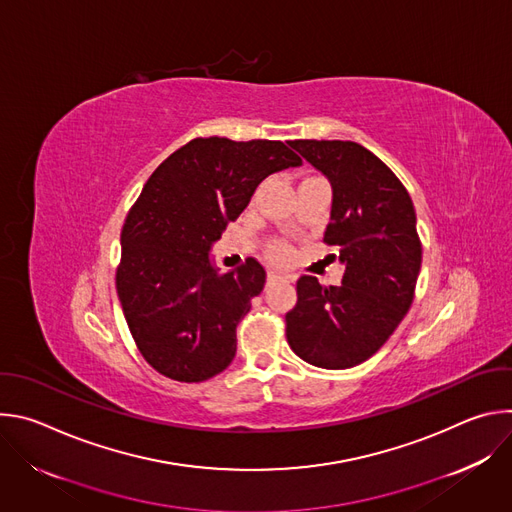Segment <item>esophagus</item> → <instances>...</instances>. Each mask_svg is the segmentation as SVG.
<instances>
[{"mask_svg": "<svg viewBox=\"0 0 512 512\" xmlns=\"http://www.w3.org/2000/svg\"><path fill=\"white\" fill-rule=\"evenodd\" d=\"M269 281H277V279H291L289 275H281V273H277V271H269Z\"/></svg>", "mask_w": 512, "mask_h": 512, "instance_id": "obj_1", "label": "esophagus"}]
</instances>
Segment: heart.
<instances>
[{"label": "heart", "mask_w": 512, "mask_h": 512, "mask_svg": "<svg viewBox=\"0 0 512 512\" xmlns=\"http://www.w3.org/2000/svg\"><path fill=\"white\" fill-rule=\"evenodd\" d=\"M289 255H291V249H289L285 243H273V245L269 247V257H271L273 261H277V263L287 261Z\"/></svg>", "instance_id": "1"}]
</instances>
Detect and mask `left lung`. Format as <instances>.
Returning a JSON list of instances; mask_svg holds the SVG:
<instances>
[{
	"instance_id": "1",
	"label": "left lung",
	"mask_w": 512,
	"mask_h": 512,
	"mask_svg": "<svg viewBox=\"0 0 512 512\" xmlns=\"http://www.w3.org/2000/svg\"><path fill=\"white\" fill-rule=\"evenodd\" d=\"M291 148L332 186L324 241L344 265L342 285L298 279L285 314L287 342L302 360L340 371L371 358L411 308L421 243L411 196L367 148L340 139H296Z\"/></svg>"
}]
</instances>
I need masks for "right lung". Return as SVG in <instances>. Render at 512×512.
Here are the masks:
<instances>
[{
	"instance_id": "1",
	"label": "right lung",
	"mask_w": 512,
	"mask_h": 512,
	"mask_svg": "<svg viewBox=\"0 0 512 512\" xmlns=\"http://www.w3.org/2000/svg\"><path fill=\"white\" fill-rule=\"evenodd\" d=\"M298 166L281 141L198 137L145 182L121 231L117 294L139 352L164 377L200 383L233 362L267 273L253 257L221 273L210 251L267 176Z\"/></svg>"
}]
</instances>
